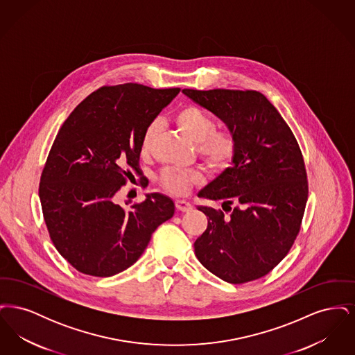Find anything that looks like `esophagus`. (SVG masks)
I'll use <instances>...</instances> for the list:
<instances>
[{
  "instance_id": "34e87169",
  "label": "esophagus",
  "mask_w": 355,
  "mask_h": 355,
  "mask_svg": "<svg viewBox=\"0 0 355 355\" xmlns=\"http://www.w3.org/2000/svg\"><path fill=\"white\" fill-rule=\"evenodd\" d=\"M175 209H177L178 211L186 213V211H190V210H191V205L189 202H186V201H175Z\"/></svg>"
}]
</instances>
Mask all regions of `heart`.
Segmentation results:
<instances>
[{"label": "heart", "mask_w": 355, "mask_h": 355, "mask_svg": "<svg viewBox=\"0 0 355 355\" xmlns=\"http://www.w3.org/2000/svg\"><path fill=\"white\" fill-rule=\"evenodd\" d=\"M175 123L184 135L196 144V150L209 169H227L236 158L238 139L230 129H216V121L197 105H185L175 113ZM158 135V122H150L141 137L142 155H150ZM198 169L168 168L159 175V184L174 196H185L193 187L202 182Z\"/></svg>", "instance_id": "heart-1"}]
</instances>
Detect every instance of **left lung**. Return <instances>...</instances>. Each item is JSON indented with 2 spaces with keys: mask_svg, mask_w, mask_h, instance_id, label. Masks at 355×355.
Returning <instances> with one entry per match:
<instances>
[{
  "mask_svg": "<svg viewBox=\"0 0 355 355\" xmlns=\"http://www.w3.org/2000/svg\"><path fill=\"white\" fill-rule=\"evenodd\" d=\"M182 93L234 132L233 166L200 191L222 201V210L198 206L207 227L194 242L198 261L229 284L269 274L300 234L309 196L300 145L285 119L257 90H194Z\"/></svg>",
  "mask_w": 355,
  "mask_h": 355,
  "instance_id": "1",
  "label": "left lung"
}]
</instances>
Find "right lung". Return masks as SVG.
Returning a JSON list of instances; mask_svg holds the SVG:
<instances>
[{"label":"right lung","instance_id":"add662e5","mask_svg":"<svg viewBox=\"0 0 355 355\" xmlns=\"http://www.w3.org/2000/svg\"><path fill=\"white\" fill-rule=\"evenodd\" d=\"M180 87L102 86L81 102L55 137L41 174L40 200L54 248L80 272L112 277L144 253L154 230L174 214L153 193L129 209L116 194L139 168L145 128Z\"/></svg>","mask_w":355,"mask_h":355}]
</instances>
